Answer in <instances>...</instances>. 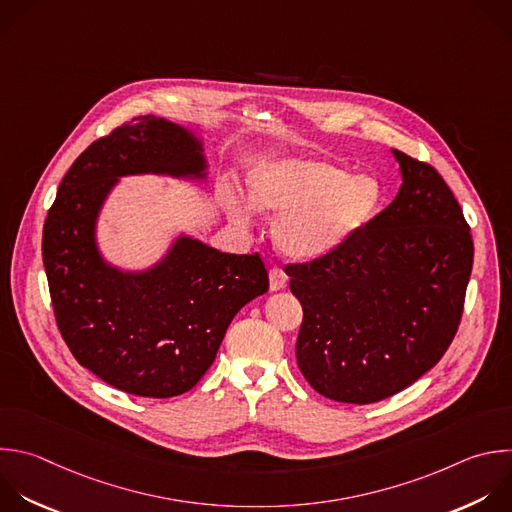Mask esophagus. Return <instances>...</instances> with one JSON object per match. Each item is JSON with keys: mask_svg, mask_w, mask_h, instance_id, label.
Returning <instances> with one entry per match:
<instances>
[{"mask_svg": "<svg viewBox=\"0 0 512 512\" xmlns=\"http://www.w3.org/2000/svg\"><path fill=\"white\" fill-rule=\"evenodd\" d=\"M285 285H287V275L283 273V269L273 267V269L269 271V287H271V291H279V289H283Z\"/></svg>", "mask_w": 512, "mask_h": 512, "instance_id": "1", "label": "esophagus"}]
</instances>
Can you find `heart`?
Returning a JSON list of instances; mask_svg holds the SVG:
<instances>
[{
  "label": "heart",
  "mask_w": 512,
  "mask_h": 512,
  "mask_svg": "<svg viewBox=\"0 0 512 512\" xmlns=\"http://www.w3.org/2000/svg\"><path fill=\"white\" fill-rule=\"evenodd\" d=\"M251 205L263 213H283L275 225L279 247L295 259H311L337 249L362 231L380 205V185L370 175H350L327 160H273L257 166L249 179ZM229 217L249 227L247 205L223 195Z\"/></svg>",
  "instance_id": "b5f03b06"
}]
</instances>
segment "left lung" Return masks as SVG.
<instances>
[{
  "mask_svg": "<svg viewBox=\"0 0 512 512\" xmlns=\"http://www.w3.org/2000/svg\"><path fill=\"white\" fill-rule=\"evenodd\" d=\"M396 199L346 243L287 263L303 307L295 356L321 396L372 404L432 370L458 331L474 243L438 170L402 150Z\"/></svg>",
  "mask_w": 512,
  "mask_h": 512,
  "instance_id": "obj_1",
  "label": "left lung"
}]
</instances>
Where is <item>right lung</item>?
<instances>
[{
    "label": "right lung",
    "instance_id": "1",
    "mask_svg": "<svg viewBox=\"0 0 512 512\" xmlns=\"http://www.w3.org/2000/svg\"><path fill=\"white\" fill-rule=\"evenodd\" d=\"M199 144L177 124L134 118L94 140L70 166L48 211L42 257L54 317L76 362L144 398L199 384L237 311L269 289L259 253L229 255L181 239L156 269L122 275L94 245V219L116 177L201 175Z\"/></svg>",
    "mask_w": 512,
    "mask_h": 512
}]
</instances>
